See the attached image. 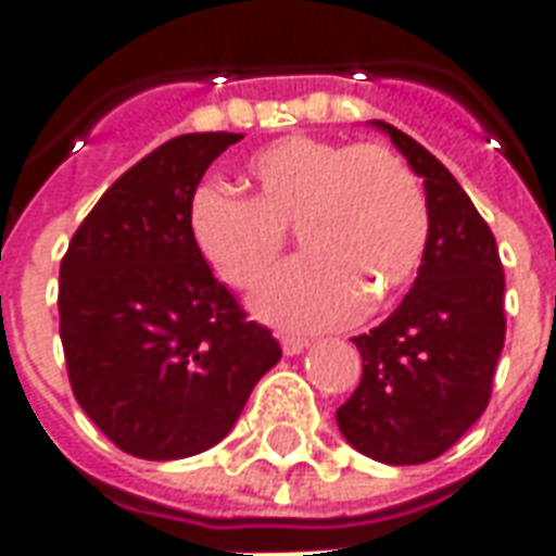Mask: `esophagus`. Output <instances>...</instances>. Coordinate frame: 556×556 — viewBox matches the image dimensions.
Returning <instances> with one entry per match:
<instances>
[{
    "label": "esophagus",
    "instance_id": "obj_1",
    "mask_svg": "<svg viewBox=\"0 0 556 556\" xmlns=\"http://www.w3.org/2000/svg\"><path fill=\"white\" fill-rule=\"evenodd\" d=\"M279 342H282V351H286V354H301V351L309 345V339L303 337H282Z\"/></svg>",
    "mask_w": 556,
    "mask_h": 556
}]
</instances>
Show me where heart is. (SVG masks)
<instances>
[{
  "instance_id": "obj_1",
  "label": "heart",
  "mask_w": 556,
  "mask_h": 556,
  "mask_svg": "<svg viewBox=\"0 0 556 556\" xmlns=\"http://www.w3.org/2000/svg\"><path fill=\"white\" fill-rule=\"evenodd\" d=\"M250 199L202 184L190 199V238L226 286L265 282L294 229L306 250L255 298L265 321L298 330L378 313L417 277L429 207L405 160L384 146L318 137L270 142L243 166Z\"/></svg>"
}]
</instances>
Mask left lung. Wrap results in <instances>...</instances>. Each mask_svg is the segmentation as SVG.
<instances>
[{
    "instance_id": "1",
    "label": "left lung",
    "mask_w": 556,
    "mask_h": 556,
    "mask_svg": "<svg viewBox=\"0 0 556 556\" xmlns=\"http://www.w3.org/2000/svg\"><path fill=\"white\" fill-rule=\"evenodd\" d=\"M372 125L422 178L429 243L396 313L354 337L363 375L337 422L345 441L375 462L422 465L489 408L506 339V282L489 223L450 169L399 127Z\"/></svg>"
}]
</instances>
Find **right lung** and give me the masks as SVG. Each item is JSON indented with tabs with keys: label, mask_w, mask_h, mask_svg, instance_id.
I'll return each instance as SVG.
<instances>
[{
	"label": "right lung",
	"mask_w": 556,
	"mask_h": 556,
	"mask_svg": "<svg viewBox=\"0 0 556 556\" xmlns=\"http://www.w3.org/2000/svg\"><path fill=\"white\" fill-rule=\"evenodd\" d=\"M243 134H184L98 199L59 267V333L79 408L125 453L169 462L231 431L282 357L190 238V199Z\"/></svg>",
	"instance_id": "1"
}]
</instances>
